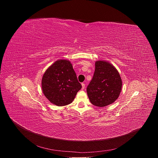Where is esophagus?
Instances as JSON below:
<instances>
[{
	"label": "esophagus",
	"instance_id": "1",
	"mask_svg": "<svg viewBox=\"0 0 158 158\" xmlns=\"http://www.w3.org/2000/svg\"><path fill=\"white\" fill-rule=\"evenodd\" d=\"M82 89H84L85 88V84L84 83H82Z\"/></svg>",
	"mask_w": 158,
	"mask_h": 158
}]
</instances>
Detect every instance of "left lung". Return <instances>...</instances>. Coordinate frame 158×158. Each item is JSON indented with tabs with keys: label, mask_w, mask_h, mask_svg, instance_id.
Segmentation results:
<instances>
[{
	"label": "left lung",
	"mask_w": 158,
	"mask_h": 158,
	"mask_svg": "<svg viewBox=\"0 0 158 158\" xmlns=\"http://www.w3.org/2000/svg\"><path fill=\"white\" fill-rule=\"evenodd\" d=\"M121 87V78L115 67L106 61L96 62L93 79L87 87L91 102L98 107L113 103L118 98Z\"/></svg>",
	"instance_id": "obj_1"
}]
</instances>
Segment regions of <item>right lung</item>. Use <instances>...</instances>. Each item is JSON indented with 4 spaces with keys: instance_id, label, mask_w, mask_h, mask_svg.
<instances>
[{
    "instance_id": "1",
    "label": "right lung",
    "mask_w": 158,
    "mask_h": 158,
    "mask_svg": "<svg viewBox=\"0 0 158 158\" xmlns=\"http://www.w3.org/2000/svg\"><path fill=\"white\" fill-rule=\"evenodd\" d=\"M81 88L72 64L67 60L55 62L45 72L42 79L44 96L57 106L71 104Z\"/></svg>"
}]
</instances>
